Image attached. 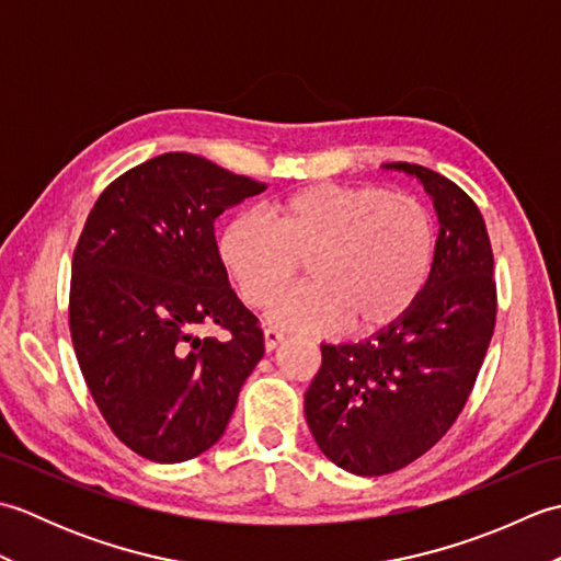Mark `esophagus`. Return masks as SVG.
Segmentation results:
<instances>
[{
	"label": "esophagus",
	"mask_w": 561,
	"mask_h": 561,
	"mask_svg": "<svg viewBox=\"0 0 561 561\" xmlns=\"http://www.w3.org/2000/svg\"><path fill=\"white\" fill-rule=\"evenodd\" d=\"M262 335H265V350L267 352H274L279 347V344L284 342V335L279 330H274V328H265L262 330Z\"/></svg>",
	"instance_id": "obj_1"
}]
</instances>
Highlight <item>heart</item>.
Instances as JSON below:
<instances>
[{"mask_svg": "<svg viewBox=\"0 0 561 561\" xmlns=\"http://www.w3.org/2000/svg\"><path fill=\"white\" fill-rule=\"evenodd\" d=\"M436 221L422 199L378 185L320 183L238 214L217 253L241 301L267 306L306 262V284L270 308L274 325L371 335L400 323L428 287Z\"/></svg>", "mask_w": 561, "mask_h": 561, "instance_id": "heart-1", "label": "heart"}]
</instances>
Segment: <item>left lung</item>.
I'll list each match as a JSON object with an SVG mask.
<instances>
[{
	"label": "left lung",
	"mask_w": 561,
	"mask_h": 561,
	"mask_svg": "<svg viewBox=\"0 0 561 561\" xmlns=\"http://www.w3.org/2000/svg\"><path fill=\"white\" fill-rule=\"evenodd\" d=\"M422 181L438 214L428 287L400 323L356 344H323L304 412L318 448L354 474L396 472L436 446L465 402L496 325L490 233L472 197L432 169L388 163Z\"/></svg>",
	"instance_id": "obj_1"
}]
</instances>
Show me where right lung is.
<instances>
[{"label": "right lung", "instance_id": "obj_1", "mask_svg": "<svg viewBox=\"0 0 561 561\" xmlns=\"http://www.w3.org/2000/svg\"><path fill=\"white\" fill-rule=\"evenodd\" d=\"M265 183L169 151L103 190L71 257L69 332L89 392L137 456L183 462L221 438L265 354L221 267L214 221ZM219 324L224 341L195 339Z\"/></svg>", "mask_w": 561, "mask_h": 561}]
</instances>
